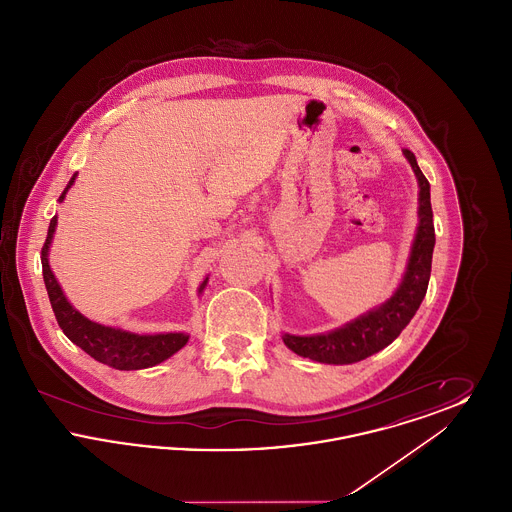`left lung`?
I'll use <instances>...</instances> for the list:
<instances>
[{
    "label": "left lung",
    "instance_id": "left-lung-1",
    "mask_svg": "<svg viewBox=\"0 0 512 512\" xmlns=\"http://www.w3.org/2000/svg\"><path fill=\"white\" fill-rule=\"evenodd\" d=\"M403 155L413 167L414 176L418 180V226L407 268L397 290L382 305L326 334H284L282 340L295 355L324 365L359 363L388 347L418 311L430 282L436 232L430 203V184L420 171L413 151L403 149Z\"/></svg>",
    "mask_w": 512,
    "mask_h": 512
}]
</instances>
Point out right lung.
<instances>
[{"label":"right lung","instance_id":"obj_1","mask_svg":"<svg viewBox=\"0 0 512 512\" xmlns=\"http://www.w3.org/2000/svg\"><path fill=\"white\" fill-rule=\"evenodd\" d=\"M74 180H76V174H73V178L69 180L59 201H63L67 192L73 188ZM55 228H57V217H53L49 222L48 238L42 247V272H44V284L48 290L51 309L55 313L63 334L73 341L74 345H78L82 351H86L90 357H94L103 365L113 366L117 370H142V368H149L167 361L188 343L190 336L186 332L136 334L115 326L99 324L84 317L80 311H76L49 267V247L53 242ZM207 282L209 278L201 282L197 290L199 295L205 290Z\"/></svg>","mask_w":512,"mask_h":512}]
</instances>
